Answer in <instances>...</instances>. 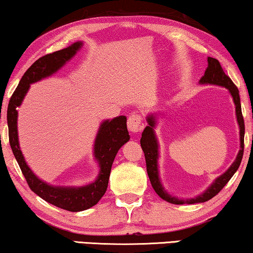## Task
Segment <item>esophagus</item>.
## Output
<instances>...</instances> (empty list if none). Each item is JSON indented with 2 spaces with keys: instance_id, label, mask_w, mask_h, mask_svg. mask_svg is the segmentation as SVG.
<instances>
[{
  "instance_id": "obj_1",
  "label": "esophagus",
  "mask_w": 253,
  "mask_h": 253,
  "mask_svg": "<svg viewBox=\"0 0 253 253\" xmlns=\"http://www.w3.org/2000/svg\"><path fill=\"white\" fill-rule=\"evenodd\" d=\"M141 123H142V117L138 114H131L128 117L127 120V127L131 133H137L141 129Z\"/></svg>"
}]
</instances>
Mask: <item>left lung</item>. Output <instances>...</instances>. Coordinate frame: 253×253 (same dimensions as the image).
Listing matches in <instances>:
<instances>
[{"instance_id": "obj_1", "label": "left lung", "mask_w": 253, "mask_h": 253, "mask_svg": "<svg viewBox=\"0 0 253 253\" xmlns=\"http://www.w3.org/2000/svg\"><path fill=\"white\" fill-rule=\"evenodd\" d=\"M200 84H211V85H218L226 87L231 95L233 96V101L235 103V111H236V118L237 123L240 126V142H241V150L239 151L236 159L234 163L232 164L227 170H226L223 175L217 177L214 182L203 192L202 194L198 195L193 199H186L180 200L175 197H172L165 190L163 184L160 182L159 178V169H158V158H159V144H158V139L154 134V126H156V117L154 115H149L146 117V122H148V126L144 128L141 137V146L143 152L145 156V163H146V171H148L151 185H152L153 190L156 193L159 195L161 199L166 200L167 202L174 203V205H192V203H201L206 202L208 200L212 199L214 195H217L219 192L223 190V187L228 183V180L232 178L233 175L235 174L237 169L240 167L241 161L243 158V150H244V120L242 116V110H241V100L239 89L235 86L232 79L229 78L227 75L224 73L223 68H221L219 61L217 59L208 58V67H207L205 76H202L200 79Z\"/></svg>"}]
</instances>
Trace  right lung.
Returning <instances> with one entry per match:
<instances>
[{
    "label": "right lung",
    "instance_id": "add662e5",
    "mask_svg": "<svg viewBox=\"0 0 253 253\" xmlns=\"http://www.w3.org/2000/svg\"><path fill=\"white\" fill-rule=\"evenodd\" d=\"M82 42H76L62 50L46 54L36 60L30 66L19 82L18 87L14 90L7 105V127H9V142L17 163L24 174L28 186L34 193L45 201L59 208L68 211H83L95 206L103 197L108 187L109 176L111 166L118 150L129 141L127 130V118L119 116L111 120H104L97 131L94 143V157L100 166L97 178L93 183L85 186H52L43 182L28 167L19 146L17 119L18 110L22 100L28 92L29 86L41 79L46 78L56 73L60 68L66 65L67 61L77 53L82 47Z\"/></svg>",
    "mask_w": 253,
    "mask_h": 253
}]
</instances>
